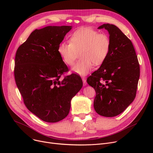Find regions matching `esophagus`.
Masks as SVG:
<instances>
[{
  "instance_id": "esophagus-1",
  "label": "esophagus",
  "mask_w": 153,
  "mask_h": 153,
  "mask_svg": "<svg viewBox=\"0 0 153 153\" xmlns=\"http://www.w3.org/2000/svg\"><path fill=\"white\" fill-rule=\"evenodd\" d=\"M82 82H83V85H84V86H85L86 85H87V82H86V79H85V78H82Z\"/></svg>"
}]
</instances>
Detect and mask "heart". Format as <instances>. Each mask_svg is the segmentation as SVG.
I'll use <instances>...</instances> for the list:
<instances>
[{
	"label": "heart",
	"mask_w": 153,
	"mask_h": 153,
	"mask_svg": "<svg viewBox=\"0 0 153 153\" xmlns=\"http://www.w3.org/2000/svg\"><path fill=\"white\" fill-rule=\"evenodd\" d=\"M69 42V43H60L58 53L66 65L72 66L79 52L81 59L72 68L71 71L81 76L89 74L94 64H102L110 52L109 36L106 33H99L91 28L82 27L76 30L70 36Z\"/></svg>",
	"instance_id": "b5f03b06"
}]
</instances>
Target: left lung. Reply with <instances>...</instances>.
Returning <instances> with one entry per match:
<instances>
[{
	"mask_svg": "<svg viewBox=\"0 0 153 153\" xmlns=\"http://www.w3.org/2000/svg\"><path fill=\"white\" fill-rule=\"evenodd\" d=\"M102 28L108 32L110 52L87 82L96 92L95 111L103 117H113L122 113L134 100L140 70L131 40L114 25L107 23L98 27Z\"/></svg>",
	"mask_w": 153,
	"mask_h": 153,
	"instance_id": "left-lung-1",
	"label": "left lung"
}]
</instances>
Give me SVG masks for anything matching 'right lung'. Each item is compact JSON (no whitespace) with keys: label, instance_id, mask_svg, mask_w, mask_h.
I'll return each instance as SVG.
<instances>
[{"label":"right lung","instance_id":"add662e5","mask_svg":"<svg viewBox=\"0 0 153 153\" xmlns=\"http://www.w3.org/2000/svg\"><path fill=\"white\" fill-rule=\"evenodd\" d=\"M72 26H48L36 29L16 53V84L27 108L43 121L55 123L68 116L72 99L81 89L79 76L60 79L68 68L58 46Z\"/></svg>","mask_w":153,"mask_h":153}]
</instances>
